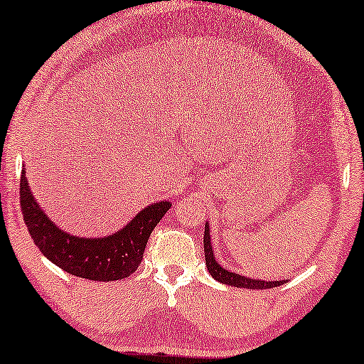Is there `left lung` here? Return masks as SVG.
Wrapping results in <instances>:
<instances>
[{"mask_svg": "<svg viewBox=\"0 0 364 364\" xmlns=\"http://www.w3.org/2000/svg\"><path fill=\"white\" fill-rule=\"evenodd\" d=\"M203 247H205L206 268H208V272L211 273V277H213L216 282L229 284V287L247 288V289H268V288H275V287H279V284L287 283V279H278V282H265V279L247 278V277H244V275H239V273L229 272V270H226V268H223L220 265V262H216L213 244H211L208 223H205Z\"/></svg>", "mask_w": 364, "mask_h": 364, "instance_id": "8db88e82", "label": "left lung"}]
</instances>
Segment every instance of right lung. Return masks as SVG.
<instances>
[{
    "label": "right lung",
    "instance_id": "1",
    "mask_svg": "<svg viewBox=\"0 0 364 364\" xmlns=\"http://www.w3.org/2000/svg\"><path fill=\"white\" fill-rule=\"evenodd\" d=\"M19 193L24 223L41 252L61 270L94 282L130 277L141 264L151 232L172 206L171 201H156L114 234L80 237L60 229L46 215L32 195L26 169L21 172Z\"/></svg>",
    "mask_w": 364,
    "mask_h": 364
}]
</instances>
